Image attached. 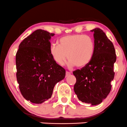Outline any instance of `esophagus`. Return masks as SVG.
Segmentation results:
<instances>
[{
  "label": "esophagus",
  "instance_id": "esophagus-1",
  "mask_svg": "<svg viewBox=\"0 0 127 127\" xmlns=\"http://www.w3.org/2000/svg\"><path fill=\"white\" fill-rule=\"evenodd\" d=\"M70 74H71V72H68V71H66V76H69V75H70Z\"/></svg>",
  "mask_w": 127,
  "mask_h": 127
}]
</instances>
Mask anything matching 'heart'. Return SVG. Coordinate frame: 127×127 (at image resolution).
<instances>
[{"mask_svg":"<svg viewBox=\"0 0 127 127\" xmlns=\"http://www.w3.org/2000/svg\"><path fill=\"white\" fill-rule=\"evenodd\" d=\"M58 44H51L49 52L52 59L59 66H63L67 58L70 67H83L90 63L95 51L94 40L87 35L64 36L58 40Z\"/></svg>","mask_w":127,"mask_h":127,"instance_id":"b5f03b06","label":"heart"}]
</instances>
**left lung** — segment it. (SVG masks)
<instances>
[{"label":"left lung","instance_id":"obj_1","mask_svg":"<svg viewBox=\"0 0 127 127\" xmlns=\"http://www.w3.org/2000/svg\"><path fill=\"white\" fill-rule=\"evenodd\" d=\"M91 31L94 32V55L88 65L73 72L76 79L73 89L79 101L96 105L110 92L116 55L113 44L102 30L95 28Z\"/></svg>","mask_w":127,"mask_h":127}]
</instances>
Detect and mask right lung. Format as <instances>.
<instances>
[{"label": "right lung", "instance_id": "1", "mask_svg": "<svg viewBox=\"0 0 127 127\" xmlns=\"http://www.w3.org/2000/svg\"><path fill=\"white\" fill-rule=\"evenodd\" d=\"M46 31L37 30L21 42L16 56L17 80L25 99L41 104L52 96L54 87L63 80L66 70L50 54L51 37Z\"/></svg>", "mask_w": 127, "mask_h": 127}]
</instances>
